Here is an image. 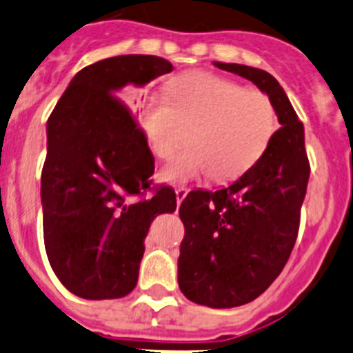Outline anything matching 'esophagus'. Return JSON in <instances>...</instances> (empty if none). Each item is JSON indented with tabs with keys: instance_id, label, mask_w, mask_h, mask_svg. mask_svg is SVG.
Wrapping results in <instances>:
<instances>
[{
	"instance_id": "34e87169",
	"label": "esophagus",
	"mask_w": 353,
	"mask_h": 353,
	"mask_svg": "<svg viewBox=\"0 0 353 353\" xmlns=\"http://www.w3.org/2000/svg\"><path fill=\"white\" fill-rule=\"evenodd\" d=\"M174 194H176V203L182 204V201L185 199V196H187V189H183V187L182 189H176L174 190Z\"/></svg>"
}]
</instances>
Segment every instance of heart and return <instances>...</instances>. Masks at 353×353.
I'll return each instance as SVG.
<instances>
[{
    "instance_id": "obj_1",
    "label": "heart",
    "mask_w": 353,
    "mask_h": 353,
    "mask_svg": "<svg viewBox=\"0 0 353 353\" xmlns=\"http://www.w3.org/2000/svg\"><path fill=\"white\" fill-rule=\"evenodd\" d=\"M140 123L157 157H168L189 128V149L171 157L159 179L173 185L213 173L234 180L263 156L277 130L274 103L263 92L243 88L211 72H187L171 79L166 95H150L140 105Z\"/></svg>"
}]
</instances>
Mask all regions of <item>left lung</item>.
<instances>
[{
    "mask_svg": "<svg viewBox=\"0 0 353 353\" xmlns=\"http://www.w3.org/2000/svg\"><path fill=\"white\" fill-rule=\"evenodd\" d=\"M213 65L256 85L281 124L263 156L236 182L190 192L180 206V290L194 303L232 308L260 296L283 272L296 243L310 166L303 124L279 81L243 63Z\"/></svg>",
    "mask_w": 353,
    "mask_h": 353,
    "instance_id": "8db88e82",
    "label": "left lung"
}]
</instances>
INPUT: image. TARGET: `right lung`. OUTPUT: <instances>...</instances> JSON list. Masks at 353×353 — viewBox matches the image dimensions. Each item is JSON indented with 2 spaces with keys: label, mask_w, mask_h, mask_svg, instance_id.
<instances>
[{
  "label": "right lung",
  "mask_w": 353,
  "mask_h": 353,
  "mask_svg": "<svg viewBox=\"0 0 353 353\" xmlns=\"http://www.w3.org/2000/svg\"><path fill=\"white\" fill-rule=\"evenodd\" d=\"M173 70L166 59L119 55L79 70L46 123L41 173L43 236L60 283L85 300L132 293L154 218L176 210L171 187L149 189L154 157L128 107L126 86L143 88Z\"/></svg>",
  "instance_id": "add662e5"
}]
</instances>
